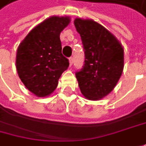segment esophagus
Masks as SVG:
<instances>
[{
	"label": "esophagus",
	"mask_w": 146,
	"mask_h": 146,
	"mask_svg": "<svg viewBox=\"0 0 146 146\" xmlns=\"http://www.w3.org/2000/svg\"><path fill=\"white\" fill-rule=\"evenodd\" d=\"M69 62H70V66H71L73 65V62H74V58H73L72 56L69 58Z\"/></svg>",
	"instance_id": "34e87169"
}]
</instances>
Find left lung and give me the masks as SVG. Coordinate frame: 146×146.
<instances>
[{"label": "left lung", "instance_id": "1", "mask_svg": "<svg viewBox=\"0 0 146 146\" xmlns=\"http://www.w3.org/2000/svg\"><path fill=\"white\" fill-rule=\"evenodd\" d=\"M84 52L83 67L76 72L80 90L90 100L104 98L119 80L124 65L123 48L104 27L92 19H76Z\"/></svg>", "mask_w": 146, "mask_h": 146}]
</instances>
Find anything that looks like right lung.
<instances>
[{
    "label": "right lung",
    "instance_id": "add662e5",
    "mask_svg": "<svg viewBox=\"0 0 146 146\" xmlns=\"http://www.w3.org/2000/svg\"><path fill=\"white\" fill-rule=\"evenodd\" d=\"M69 17L52 16L33 29L19 44L16 55L18 75L25 87L38 97L54 91L69 60L62 53L60 33Z\"/></svg>",
    "mask_w": 146,
    "mask_h": 146
}]
</instances>
